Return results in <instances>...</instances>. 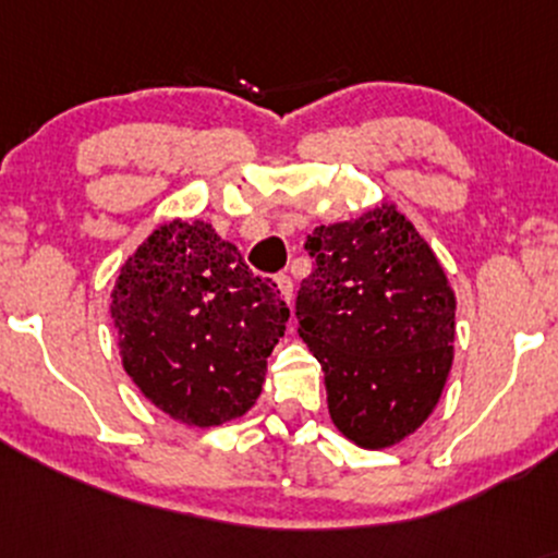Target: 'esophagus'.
<instances>
[{"mask_svg": "<svg viewBox=\"0 0 558 558\" xmlns=\"http://www.w3.org/2000/svg\"><path fill=\"white\" fill-rule=\"evenodd\" d=\"M275 283H278L280 296H283L288 304H291V299H293V280L288 278V275H278V278H275Z\"/></svg>", "mask_w": 558, "mask_h": 558, "instance_id": "obj_1", "label": "esophagus"}]
</instances>
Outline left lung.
Returning <instances> with one entry per match:
<instances>
[{
	"mask_svg": "<svg viewBox=\"0 0 558 558\" xmlns=\"http://www.w3.org/2000/svg\"><path fill=\"white\" fill-rule=\"evenodd\" d=\"M299 336L325 373L332 425L390 448L433 414L453 362L457 296L417 228L383 202L306 235Z\"/></svg>",
	"mask_w": 558,
	"mask_h": 558,
	"instance_id": "obj_1",
	"label": "left lung"
}]
</instances>
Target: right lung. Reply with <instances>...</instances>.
I'll return each instance as SVG.
<instances>
[{
	"label": "right lung",
	"instance_id": "add662e5",
	"mask_svg": "<svg viewBox=\"0 0 558 558\" xmlns=\"http://www.w3.org/2000/svg\"><path fill=\"white\" fill-rule=\"evenodd\" d=\"M128 377L168 417L215 427L259 399L288 306L204 220L151 230L110 296Z\"/></svg>",
	"mask_w": 558,
	"mask_h": 558
}]
</instances>
